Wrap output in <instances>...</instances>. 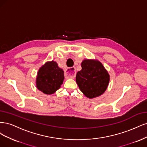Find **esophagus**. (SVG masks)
<instances>
[{"instance_id": "esophagus-1", "label": "esophagus", "mask_w": 147, "mask_h": 147, "mask_svg": "<svg viewBox=\"0 0 147 147\" xmlns=\"http://www.w3.org/2000/svg\"><path fill=\"white\" fill-rule=\"evenodd\" d=\"M76 71L75 67L68 68L65 71V76L68 78H74L76 76Z\"/></svg>"}]
</instances>
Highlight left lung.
Wrapping results in <instances>:
<instances>
[{"label":"left lung","instance_id":"8db88e82","mask_svg":"<svg viewBox=\"0 0 147 147\" xmlns=\"http://www.w3.org/2000/svg\"><path fill=\"white\" fill-rule=\"evenodd\" d=\"M82 69L78 72L76 80L85 96L92 99L105 93L110 76L102 64L97 60H84Z\"/></svg>","mask_w":147,"mask_h":147}]
</instances>
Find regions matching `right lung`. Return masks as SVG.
<instances>
[{
  "label": "right lung",
  "mask_w": 147,
  "mask_h": 147,
  "mask_svg": "<svg viewBox=\"0 0 147 147\" xmlns=\"http://www.w3.org/2000/svg\"><path fill=\"white\" fill-rule=\"evenodd\" d=\"M64 80V72L56 61L46 62L39 69L36 79L37 88L46 94L54 93Z\"/></svg>",
  "instance_id": "1"
}]
</instances>
